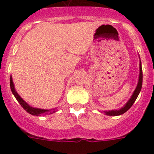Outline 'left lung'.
Wrapping results in <instances>:
<instances>
[{
  "label": "left lung",
  "instance_id": "obj_1",
  "mask_svg": "<svg viewBox=\"0 0 154 154\" xmlns=\"http://www.w3.org/2000/svg\"><path fill=\"white\" fill-rule=\"evenodd\" d=\"M142 84H143V72H142V66H141V61L140 62V75H139V80L138 83H137V87H136L135 90L133 92V95L130 97V99L128 100L127 103L123 106L122 108L119 109H114V110H109V111H103L105 114L107 116H119L122 114L125 113V112L130 109V107L133 106L134 102L136 101L137 98L138 97L139 94L141 91V88H142Z\"/></svg>",
  "mask_w": 154,
  "mask_h": 154
}]
</instances>
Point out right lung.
I'll list each match as a JSON object with an SVG mask.
<instances>
[{"label": "right lung", "mask_w": 154, "mask_h": 154, "mask_svg": "<svg viewBox=\"0 0 154 154\" xmlns=\"http://www.w3.org/2000/svg\"><path fill=\"white\" fill-rule=\"evenodd\" d=\"M10 86L11 89V92L13 93V95L14 96V97L16 98V99L17 100L20 104H21V106L24 108V110H26V112H28V113L31 114V115L33 116H39L42 115H46V114L48 113H52V112H55V109H38V108H35V107L31 106L30 105H28L26 102L23 100L22 98L19 96L17 92H16L15 88H14V85L13 80H12V77L11 75L10 78Z\"/></svg>", "instance_id": "obj_1"}]
</instances>
